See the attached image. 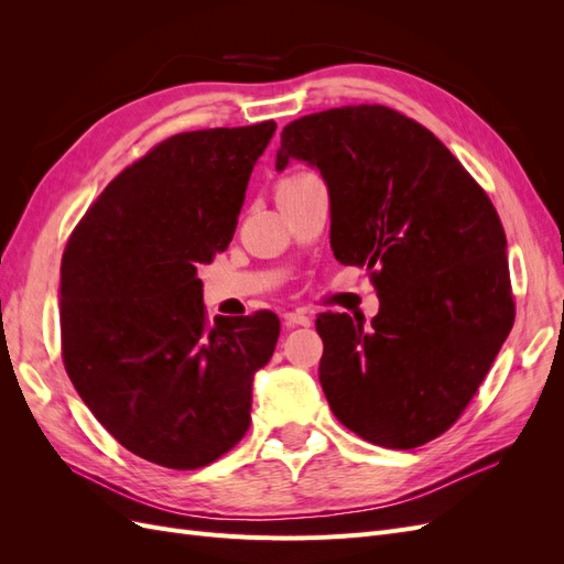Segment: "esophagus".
<instances>
[{
	"mask_svg": "<svg viewBox=\"0 0 564 564\" xmlns=\"http://www.w3.org/2000/svg\"><path fill=\"white\" fill-rule=\"evenodd\" d=\"M313 317L303 311H292V313H284V324L286 327H311Z\"/></svg>",
	"mask_w": 564,
	"mask_h": 564,
	"instance_id": "34e87169",
	"label": "esophagus"
}]
</instances>
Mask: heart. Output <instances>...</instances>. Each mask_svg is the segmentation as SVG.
I'll list each match as a JSON object with an SVG mask.
<instances>
[{"label":"heart","mask_w":564,"mask_h":564,"mask_svg":"<svg viewBox=\"0 0 564 564\" xmlns=\"http://www.w3.org/2000/svg\"><path fill=\"white\" fill-rule=\"evenodd\" d=\"M303 176H308V174H296V176H289V178H284L280 185H278V191L280 187H286V185H292V183H296V181H301Z\"/></svg>","instance_id":"obj_1"}]
</instances>
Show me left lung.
<instances>
[{
    "label": "left lung",
    "mask_w": 564,
    "mask_h": 564,
    "mask_svg": "<svg viewBox=\"0 0 564 564\" xmlns=\"http://www.w3.org/2000/svg\"><path fill=\"white\" fill-rule=\"evenodd\" d=\"M327 183L336 261L371 270V319L322 313L319 383L371 445L414 449L460 416L516 319L497 209L435 135L386 106L286 124L275 169Z\"/></svg>",
    "instance_id": "obj_1"
}]
</instances>
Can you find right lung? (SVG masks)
Instances as JSON below:
<instances>
[{"label":"right lung","instance_id":"1","mask_svg":"<svg viewBox=\"0 0 564 564\" xmlns=\"http://www.w3.org/2000/svg\"><path fill=\"white\" fill-rule=\"evenodd\" d=\"M275 122L187 131L108 183L63 253L67 377L98 423L152 464L193 470L240 442L280 319L207 324L197 265L224 251Z\"/></svg>","mask_w":564,"mask_h":564}]
</instances>
